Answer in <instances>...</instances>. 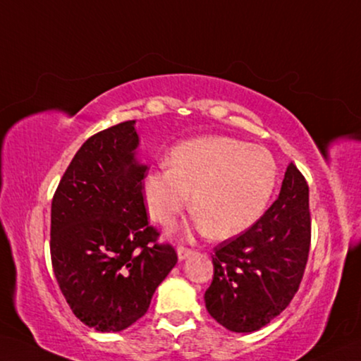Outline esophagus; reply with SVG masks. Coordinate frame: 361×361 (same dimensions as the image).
Listing matches in <instances>:
<instances>
[{"mask_svg":"<svg viewBox=\"0 0 361 361\" xmlns=\"http://www.w3.org/2000/svg\"><path fill=\"white\" fill-rule=\"evenodd\" d=\"M192 254H193V250H190V249H187V247H177V258H179L180 262L185 260V258H188Z\"/></svg>","mask_w":361,"mask_h":361,"instance_id":"34e87169","label":"esophagus"}]
</instances>
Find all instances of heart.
<instances>
[{"label":"heart","mask_w":361,"mask_h":361,"mask_svg":"<svg viewBox=\"0 0 361 361\" xmlns=\"http://www.w3.org/2000/svg\"><path fill=\"white\" fill-rule=\"evenodd\" d=\"M169 168L142 182L150 217L169 228L190 206L193 230L231 238L263 216L277 182L273 155L260 145L228 136H198L169 152Z\"/></svg>","instance_id":"b5f03b06"}]
</instances>
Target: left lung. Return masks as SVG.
Here are the masks:
<instances>
[{
    "instance_id": "left-lung-1",
    "label": "left lung",
    "mask_w": 361,
    "mask_h": 361,
    "mask_svg": "<svg viewBox=\"0 0 361 361\" xmlns=\"http://www.w3.org/2000/svg\"><path fill=\"white\" fill-rule=\"evenodd\" d=\"M309 244V187L290 163L269 209L249 230L214 249V277L204 293L207 312L235 333L268 325L298 292Z\"/></svg>"
}]
</instances>
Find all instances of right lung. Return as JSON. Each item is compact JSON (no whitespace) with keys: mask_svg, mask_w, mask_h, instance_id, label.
<instances>
[{"mask_svg":"<svg viewBox=\"0 0 361 361\" xmlns=\"http://www.w3.org/2000/svg\"><path fill=\"white\" fill-rule=\"evenodd\" d=\"M136 120L114 125L82 144L54 195L50 257L75 317L117 333L147 312L176 267L169 244H157L147 222L137 160Z\"/></svg>","mask_w":361,"mask_h":361,"instance_id":"obj_1","label":"right lung"}]
</instances>
